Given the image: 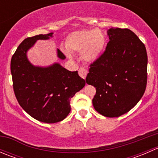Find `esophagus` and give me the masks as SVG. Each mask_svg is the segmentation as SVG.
Instances as JSON below:
<instances>
[{
    "label": "esophagus",
    "instance_id": "34e87169",
    "mask_svg": "<svg viewBox=\"0 0 158 158\" xmlns=\"http://www.w3.org/2000/svg\"><path fill=\"white\" fill-rule=\"evenodd\" d=\"M87 73H88V71H87L86 69L83 67H81L80 69H79V75L82 78V79H85L87 76Z\"/></svg>",
    "mask_w": 158,
    "mask_h": 158
}]
</instances>
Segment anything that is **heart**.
Returning <instances> with one entry per match:
<instances>
[{"label": "heart", "mask_w": 158, "mask_h": 158, "mask_svg": "<svg viewBox=\"0 0 158 158\" xmlns=\"http://www.w3.org/2000/svg\"><path fill=\"white\" fill-rule=\"evenodd\" d=\"M106 45V36L101 30H82L73 32L67 36L65 50L68 56L71 52H81L82 60L94 62L98 60Z\"/></svg>", "instance_id": "1"}]
</instances>
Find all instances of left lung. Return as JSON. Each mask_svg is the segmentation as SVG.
Returning <instances> with one entry per match:
<instances>
[{"label":"left lung","mask_w":158,"mask_h":158,"mask_svg":"<svg viewBox=\"0 0 158 158\" xmlns=\"http://www.w3.org/2000/svg\"><path fill=\"white\" fill-rule=\"evenodd\" d=\"M109 42L90 64L85 79L96 89L95 109L109 118L119 117L136 106L147 85L148 55L144 44L129 29L110 28Z\"/></svg>","instance_id":"1"}]
</instances>
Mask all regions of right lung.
<instances>
[{
  "label": "right lung",
  "mask_w": 158,
  "mask_h": 158,
  "mask_svg": "<svg viewBox=\"0 0 158 158\" xmlns=\"http://www.w3.org/2000/svg\"><path fill=\"white\" fill-rule=\"evenodd\" d=\"M52 36L49 33L25 39L10 61L13 88L18 103L33 118L49 124L61 122L69 114L70 100L85 85L77 71H69L59 63L40 67L30 63L28 49L38 40H48ZM57 56L66 59L60 49Z\"/></svg>",
  "instance_id": "1"
}]
</instances>
